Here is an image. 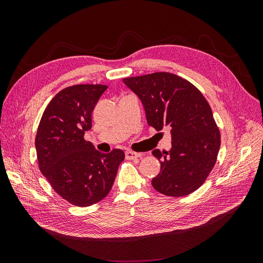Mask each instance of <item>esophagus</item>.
<instances>
[{
	"label": "esophagus",
	"instance_id": "34e87169",
	"mask_svg": "<svg viewBox=\"0 0 263 263\" xmlns=\"http://www.w3.org/2000/svg\"><path fill=\"white\" fill-rule=\"evenodd\" d=\"M125 156H126V159H127V160H133V159H136V158L141 157V154L134 153V151H126Z\"/></svg>",
	"mask_w": 263,
	"mask_h": 263
}]
</instances>
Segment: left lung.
<instances>
[{
    "label": "left lung",
    "mask_w": 263,
    "mask_h": 263,
    "mask_svg": "<svg viewBox=\"0 0 263 263\" xmlns=\"http://www.w3.org/2000/svg\"><path fill=\"white\" fill-rule=\"evenodd\" d=\"M123 82L141 101L149 126L157 132L170 128L171 149L153 151L161 168L151 184L168 196L194 192L214 168L220 147L208 101L192 83L168 72L126 78Z\"/></svg>",
    "instance_id": "obj_1"
}]
</instances>
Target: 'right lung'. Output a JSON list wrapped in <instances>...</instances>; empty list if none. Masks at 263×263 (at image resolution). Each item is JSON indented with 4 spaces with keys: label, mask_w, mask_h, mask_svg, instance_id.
<instances>
[{
    "label": "right lung",
    "mask_w": 263,
    "mask_h": 263,
    "mask_svg": "<svg viewBox=\"0 0 263 263\" xmlns=\"http://www.w3.org/2000/svg\"><path fill=\"white\" fill-rule=\"evenodd\" d=\"M106 89L79 84L61 90L46 107L35 139L43 176L61 197L82 208L109 193L125 158L121 149L102 154L84 140L92 128L93 109Z\"/></svg>",
    "instance_id": "right-lung-1"
}]
</instances>
